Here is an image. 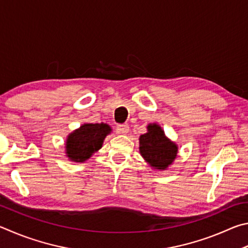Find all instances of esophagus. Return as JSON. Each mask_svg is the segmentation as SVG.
Segmentation results:
<instances>
[{"instance_id": "34e87169", "label": "esophagus", "mask_w": 248, "mask_h": 248, "mask_svg": "<svg viewBox=\"0 0 248 248\" xmlns=\"http://www.w3.org/2000/svg\"><path fill=\"white\" fill-rule=\"evenodd\" d=\"M116 132L119 134H122V135H126V134L129 132V126L128 124H120L116 126Z\"/></svg>"}]
</instances>
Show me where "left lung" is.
Wrapping results in <instances>:
<instances>
[{
    "label": "left lung",
    "mask_w": 248,
    "mask_h": 248,
    "mask_svg": "<svg viewBox=\"0 0 248 248\" xmlns=\"http://www.w3.org/2000/svg\"><path fill=\"white\" fill-rule=\"evenodd\" d=\"M140 154L150 168L157 171L168 170L179 154V146L157 123L147 125V133L140 136Z\"/></svg>",
    "instance_id": "obj_1"
}]
</instances>
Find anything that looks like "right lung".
<instances>
[{"label": "right lung", "instance_id": "add662e5", "mask_svg": "<svg viewBox=\"0 0 248 248\" xmlns=\"http://www.w3.org/2000/svg\"><path fill=\"white\" fill-rule=\"evenodd\" d=\"M112 128L107 123H84L68 134L65 141V155L69 161L85 162L102 148Z\"/></svg>", "mask_w": 248, "mask_h": 248}]
</instances>
